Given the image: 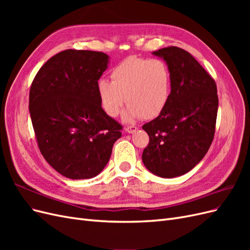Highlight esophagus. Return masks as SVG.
Returning a JSON list of instances; mask_svg holds the SVG:
<instances>
[{"mask_svg": "<svg viewBox=\"0 0 250 250\" xmlns=\"http://www.w3.org/2000/svg\"><path fill=\"white\" fill-rule=\"evenodd\" d=\"M137 130H138V128L135 127V126H129V127H126L125 128V131L127 133H134Z\"/></svg>", "mask_w": 250, "mask_h": 250, "instance_id": "1", "label": "esophagus"}]
</instances>
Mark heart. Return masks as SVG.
I'll use <instances>...</instances> for the list:
<instances>
[{"mask_svg":"<svg viewBox=\"0 0 250 250\" xmlns=\"http://www.w3.org/2000/svg\"><path fill=\"white\" fill-rule=\"evenodd\" d=\"M111 81L97 82V95L107 116H119L125 102V122H133L143 116L152 119L160 115L171 95V73L162 59L128 57L110 73Z\"/></svg>","mask_w":250,"mask_h":250,"instance_id":"heart-1","label":"heart"}]
</instances>
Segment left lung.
<instances>
[{
    "instance_id": "obj_1",
    "label": "left lung",
    "mask_w": 250,
    "mask_h": 250,
    "mask_svg": "<svg viewBox=\"0 0 250 250\" xmlns=\"http://www.w3.org/2000/svg\"><path fill=\"white\" fill-rule=\"evenodd\" d=\"M171 73V95L157 118L143 129L149 135L142 161L154 175L181 176L207 154L215 134L218 112L214 79L190 53L177 47L152 52Z\"/></svg>"
}]
</instances>
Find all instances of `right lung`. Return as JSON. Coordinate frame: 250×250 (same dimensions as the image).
Returning a JSON list of instances; mask_svg holds the SVG:
<instances>
[{"label":"right lung","mask_w":250,"mask_h":250,"mask_svg":"<svg viewBox=\"0 0 250 250\" xmlns=\"http://www.w3.org/2000/svg\"><path fill=\"white\" fill-rule=\"evenodd\" d=\"M108 63L102 52L65 50L41 67L30 88L29 111L41 152L70 179L101 173L122 135V126L103 111L97 95Z\"/></svg>","instance_id":"add662e5"}]
</instances>
